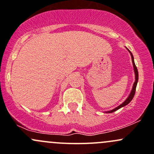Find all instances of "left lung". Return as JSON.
<instances>
[{
    "instance_id": "1",
    "label": "left lung",
    "mask_w": 154,
    "mask_h": 154,
    "mask_svg": "<svg viewBox=\"0 0 154 154\" xmlns=\"http://www.w3.org/2000/svg\"><path fill=\"white\" fill-rule=\"evenodd\" d=\"M127 50H128V49H127ZM128 51H129V52L130 53V55H131L132 62H133V68H134V72H135V75H136V76H135V79H136V80H135L134 84H133V88H132V91H131V92H130V95L128 96V97H127V98L126 99V100H125V101H124L123 103H122V104H121V105H119V106H117V107H116V108L110 110V111H107V112H106V113H111V112H115V111H116V110L119 109H120V108H122V107H123V106H125L126 105H127V104H128V103H130V102L132 100H133V97H134V95H135V92H136V86H137L138 80H139V73H138V70H137V68H136V65H135V63H134V58H133V54H132V53L130 52V51H129V50H128Z\"/></svg>"
}]
</instances>
